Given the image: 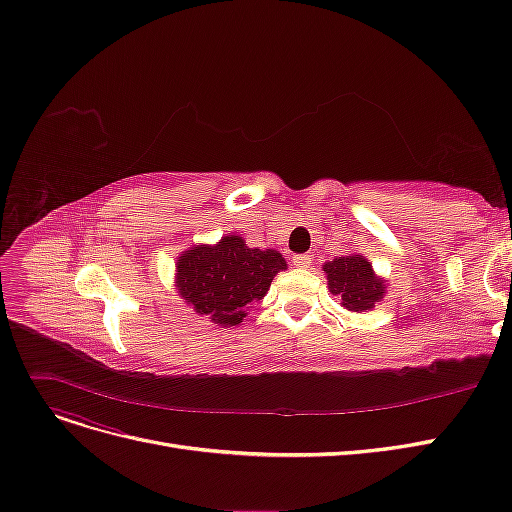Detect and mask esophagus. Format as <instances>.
Returning <instances> with one entry per match:
<instances>
[{
	"label": "esophagus",
	"instance_id": "34e87169",
	"mask_svg": "<svg viewBox=\"0 0 512 512\" xmlns=\"http://www.w3.org/2000/svg\"><path fill=\"white\" fill-rule=\"evenodd\" d=\"M292 262H294V267H298V269H307L309 264H311V258L307 254H296L292 258Z\"/></svg>",
	"mask_w": 512,
	"mask_h": 512
}]
</instances>
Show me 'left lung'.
I'll list each match as a JSON object with an SVG mask.
<instances>
[{
    "instance_id": "obj_1",
    "label": "left lung",
    "mask_w": 512,
    "mask_h": 512,
    "mask_svg": "<svg viewBox=\"0 0 512 512\" xmlns=\"http://www.w3.org/2000/svg\"><path fill=\"white\" fill-rule=\"evenodd\" d=\"M328 279V290L339 298L341 307L354 313L373 311L387 290V279L379 277L362 254L337 256L322 264Z\"/></svg>"
}]
</instances>
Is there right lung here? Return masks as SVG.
Listing matches in <instances>:
<instances>
[{
    "label": "right lung",
    "mask_w": 512,
    "mask_h": 512,
    "mask_svg": "<svg viewBox=\"0 0 512 512\" xmlns=\"http://www.w3.org/2000/svg\"><path fill=\"white\" fill-rule=\"evenodd\" d=\"M286 269V258L277 250L250 248L241 235L228 233L214 245L184 250L175 262L173 284L188 307L231 328L243 322L252 305L267 296L273 277Z\"/></svg>",
    "instance_id": "obj_1"
}]
</instances>
